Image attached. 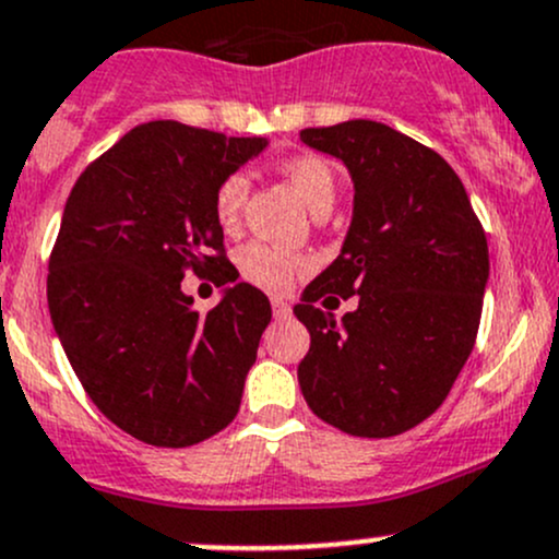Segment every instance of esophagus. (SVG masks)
<instances>
[{"label": "esophagus", "mask_w": 559, "mask_h": 559, "mask_svg": "<svg viewBox=\"0 0 559 559\" xmlns=\"http://www.w3.org/2000/svg\"><path fill=\"white\" fill-rule=\"evenodd\" d=\"M270 305H273V316H275V319H289L292 305L286 302L284 297H273V299H270Z\"/></svg>", "instance_id": "34e87169"}]
</instances>
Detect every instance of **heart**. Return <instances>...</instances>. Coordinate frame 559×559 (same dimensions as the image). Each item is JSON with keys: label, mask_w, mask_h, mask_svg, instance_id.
Instances as JSON below:
<instances>
[{"label": "heart", "mask_w": 559, "mask_h": 559, "mask_svg": "<svg viewBox=\"0 0 559 559\" xmlns=\"http://www.w3.org/2000/svg\"><path fill=\"white\" fill-rule=\"evenodd\" d=\"M281 174L289 179L295 187L297 195L302 198L313 214H324L332 209L334 195H337V179H334V168L329 166L321 155L313 152H302V155L286 157L281 163ZM246 198H249V179L243 174H230L219 181L214 192V216L225 233H235L243 219ZM240 275L251 281L254 286L267 292H284L289 289L292 281L297 273L310 267V260L295 254L281 246L264 243H249L238 254Z\"/></svg>", "instance_id": "heart-1"}]
</instances>
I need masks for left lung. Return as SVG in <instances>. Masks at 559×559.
Wrapping results in <instances>:
<instances>
[{
    "mask_svg": "<svg viewBox=\"0 0 559 559\" xmlns=\"http://www.w3.org/2000/svg\"><path fill=\"white\" fill-rule=\"evenodd\" d=\"M299 139L340 157L356 190L343 251L295 305L310 332L299 388L329 426L396 437L442 407L472 356L490 275L485 230L450 163L383 122ZM350 296L357 310L334 320Z\"/></svg>",
    "mask_w": 559,
    "mask_h": 559,
    "instance_id": "8db88e82",
    "label": "left lung"
}]
</instances>
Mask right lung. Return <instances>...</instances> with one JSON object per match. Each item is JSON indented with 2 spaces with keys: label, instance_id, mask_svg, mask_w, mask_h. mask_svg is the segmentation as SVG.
I'll return each mask as SVG.
<instances>
[{
  "label": "right lung",
  "instance_id": "add662e5",
  "mask_svg": "<svg viewBox=\"0 0 559 559\" xmlns=\"http://www.w3.org/2000/svg\"><path fill=\"white\" fill-rule=\"evenodd\" d=\"M264 146L144 122L72 187L47 270L50 319L91 402L139 442L190 448L238 415L270 299L235 284L198 313L181 278L235 281L214 192Z\"/></svg>",
  "mask_w": 559,
  "mask_h": 559
}]
</instances>
